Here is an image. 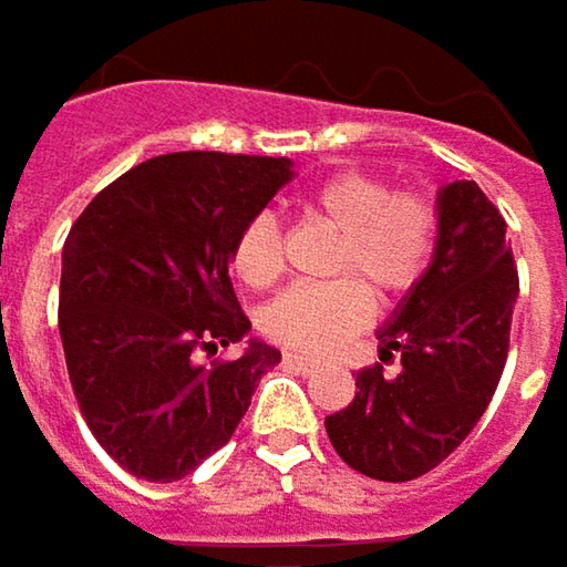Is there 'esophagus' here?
<instances>
[{
  "label": "esophagus",
  "instance_id": "34e87169",
  "mask_svg": "<svg viewBox=\"0 0 567 567\" xmlns=\"http://www.w3.org/2000/svg\"><path fill=\"white\" fill-rule=\"evenodd\" d=\"M284 364H287V368H293V371H300V374H309V371H316V368H319V358H309V354L287 351V354H284Z\"/></svg>",
  "mask_w": 567,
  "mask_h": 567
}]
</instances>
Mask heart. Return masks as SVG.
Returning <instances> with one entry per match:
<instances>
[{
	"label": "heart",
	"instance_id": "b5f03b06",
	"mask_svg": "<svg viewBox=\"0 0 567 567\" xmlns=\"http://www.w3.org/2000/svg\"><path fill=\"white\" fill-rule=\"evenodd\" d=\"M306 209L342 231L332 270L351 277L284 290L264 306L261 329L277 344L322 354L368 322V289L381 300H393L420 284L435 251V213L425 199L393 193L390 183L371 174H339L319 183ZM231 270L248 287H270L277 280L280 223L270 213L241 228L231 248Z\"/></svg>",
	"mask_w": 567,
	"mask_h": 567
}]
</instances>
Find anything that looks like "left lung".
<instances>
[{
    "instance_id": "obj_1",
    "label": "left lung",
    "mask_w": 567,
    "mask_h": 567,
    "mask_svg": "<svg viewBox=\"0 0 567 567\" xmlns=\"http://www.w3.org/2000/svg\"><path fill=\"white\" fill-rule=\"evenodd\" d=\"M516 297L504 216L474 181L445 183L432 261L378 329V351L400 358V374L364 368L354 400L326 416L344 465L396 484L445 462L501 384Z\"/></svg>"
}]
</instances>
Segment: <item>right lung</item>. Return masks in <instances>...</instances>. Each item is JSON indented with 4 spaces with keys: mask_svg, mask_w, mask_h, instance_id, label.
Here are the masks:
<instances>
[{
    "mask_svg": "<svg viewBox=\"0 0 567 567\" xmlns=\"http://www.w3.org/2000/svg\"><path fill=\"white\" fill-rule=\"evenodd\" d=\"M287 157H151L83 209L63 241L61 342L80 413L109 458L181 481L219 452L280 351L251 332L228 264L241 228L293 181Z\"/></svg>",
    "mask_w": 567,
    "mask_h": 567,
    "instance_id": "1",
    "label": "right lung"
}]
</instances>
